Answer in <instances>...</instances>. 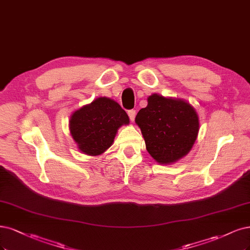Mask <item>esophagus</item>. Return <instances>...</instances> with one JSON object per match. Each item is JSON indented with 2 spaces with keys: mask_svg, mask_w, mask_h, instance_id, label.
Segmentation results:
<instances>
[{
  "mask_svg": "<svg viewBox=\"0 0 250 250\" xmlns=\"http://www.w3.org/2000/svg\"><path fill=\"white\" fill-rule=\"evenodd\" d=\"M135 115H136V111H135L134 109L128 110V116H129V119H130V121H131V122H133V121H134Z\"/></svg>",
  "mask_w": 250,
  "mask_h": 250,
  "instance_id": "esophagus-1",
  "label": "esophagus"
}]
</instances>
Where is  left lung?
I'll list each match as a JSON object with an SVG mask.
<instances>
[{"mask_svg":"<svg viewBox=\"0 0 250 250\" xmlns=\"http://www.w3.org/2000/svg\"><path fill=\"white\" fill-rule=\"evenodd\" d=\"M146 148L160 165H170L191 150L200 129L195 109L182 99L153 94L135 117Z\"/></svg>","mask_w":250,"mask_h":250,"instance_id":"obj_1","label":"left lung"}]
</instances>
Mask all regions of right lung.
<instances>
[{
  "mask_svg": "<svg viewBox=\"0 0 250 250\" xmlns=\"http://www.w3.org/2000/svg\"><path fill=\"white\" fill-rule=\"evenodd\" d=\"M128 124V115L119 103L110 98L99 97L74 111L69 129L80 151L97 156L113 145L118 129Z\"/></svg>",
  "mask_w": 250,
  "mask_h": 250,
  "instance_id": "obj_1",
  "label": "right lung"
}]
</instances>
